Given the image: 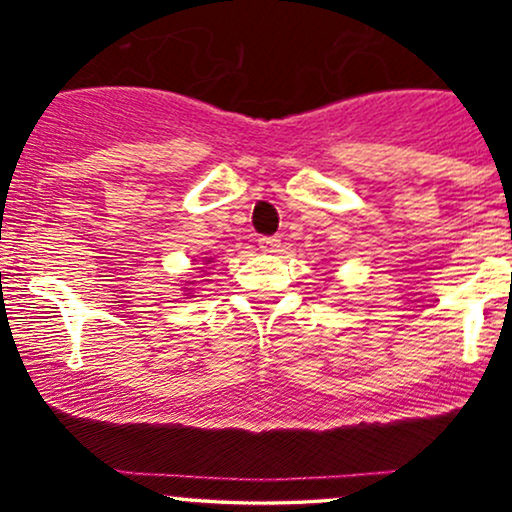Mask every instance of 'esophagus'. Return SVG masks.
I'll use <instances>...</instances> for the list:
<instances>
[{
	"label": "esophagus",
	"mask_w": 512,
	"mask_h": 512,
	"mask_svg": "<svg viewBox=\"0 0 512 512\" xmlns=\"http://www.w3.org/2000/svg\"><path fill=\"white\" fill-rule=\"evenodd\" d=\"M257 248H260V252H264V255H274V252H279V248H281V240L279 238H260Z\"/></svg>",
	"instance_id": "1"
}]
</instances>
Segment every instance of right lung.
<instances>
[{
	"mask_svg": "<svg viewBox=\"0 0 512 512\" xmlns=\"http://www.w3.org/2000/svg\"><path fill=\"white\" fill-rule=\"evenodd\" d=\"M211 262H214V257H204V264H211ZM199 269H204V267H199ZM185 286H195V281H185ZM182 291H185V296L187 293H195V289H182ZM190 298H195V296H190Z\"/></svg>",
	"mask_w": 512,
	"mask_h": 512,
	"instance_id": "add662e5",
	"label": "right lung"
}]
</instances>
